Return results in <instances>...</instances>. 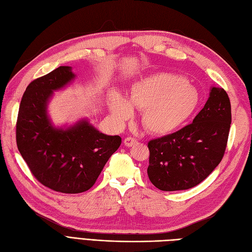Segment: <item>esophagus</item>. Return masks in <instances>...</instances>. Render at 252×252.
<instances>
[{"label": "esophagus", "mask_w": 252, "mask_h": 252, "mask_svg": "<svg viewBox=\"0 0 252 252\" xmlns=\"http://www.w3.org/2000/svg\"><path fill=\"white\" fill-rule=\"evenodd\" d=\"M136 143H138V141H136L134 138H126L124 140V145H125V146H127V147H131Z\"/></svg>", "instance_id": "34e87169"}]
</instances>
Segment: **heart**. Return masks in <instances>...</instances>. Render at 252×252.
I'll return each mask as SVG.
<instances>
[{"label":"heart","instance_id":"heart-1","mask_svg":"<svg viewBox=\"0 0 252 252\" xmlns=\"http://www.w3.org/2000/svg\"><path fill=\"white\" fill-rule=\"evenodd\" d=\"M134 107L143 110L142 124L148 132L167 135L178 130L199 105V94L187 81L171 73H156L135 83L130 102L121 94L109 97V109L119 121L132 116Z\"/></svg>","mask_w":252,"mask_h":252}]
</instances>
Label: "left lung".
Here are the masks:
<instances>
[{
  "mask_svg": "<svg viewBox=\"0 0 252 252\" xmlns=\"http://www.w3.org/2000/svg\"><path fill=\"white\" fill-rule=\"evenodd\" d=\"M231 124V105L223 88L212 87L204 108L181 130L148 143V178L163 191L200 184L224 157Z\"/></svg>",
  "mask_w": 252,
  "mask_h": 252,
  "instance_id": "left-lung-1",
  "label": "left lung"
}]
</instances>
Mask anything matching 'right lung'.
Wrapping results in <instances>:
<instances>
[{
	"mask_svg": "<svg viewBox=\"0 0 252 252\" xmlns=\"http://www.w3.org/2000/svg\"><path fill=\"white\" fill-rule=\"evenodd\" d=\"M69 66H60L27 86L19 108L17 145L33 177L62 193H80L94 185L109 158L118 150L121 136L100 132L87 120L57 128L47 114L55 90L74 79Z\"/></svg>",
	"mask_w": 252,
	"mask_h": 252,
	"instance_id": "obj_1",
	"label": "right lung"
}]
</instances>
